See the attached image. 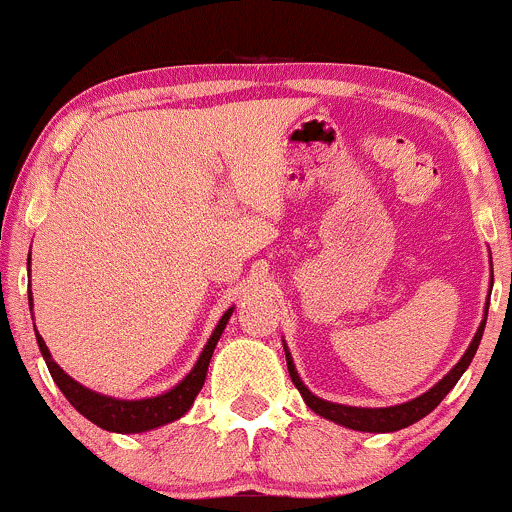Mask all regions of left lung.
Returning a JSON list of instances; mask_svg holds the SVG:
<instances>
[{
    "label": "left lung",
    "instance_id": "left-lung-1",
    "mask_svg": "<svg viewBox=\"0 0 512 512\" xmlns=\"http://www.w3.org/2000/svg\"><path fill=\"white\" fill-rule=\"evenodd\" d=\"M486 315H489V303H486V310H484V320H481L477 334H474L472 344H469V349L464 351V356L457 361V366L450 370L448 375H445L440 383H436L431 387V390L424 392L421 397L411 399V402H404V404H397V407H380V409H366V407H346V404H334V402H327V399H320L315 397L313 392L308 390V387L303 385L301 375L296 373V366H293V358L289 354V349H286L284 344V351H286V366H289V375L293 380V385L298 387V392H301V397L305 399V404H308L310 409L315 411V414H320L322 419H330L334 424L339 426H346V428H354V431H366V433H390V431H399V428H407L411 424H416L419 419H424L426 414H431L433 409L438 407L440 402H443V397L448 395L452 387L457 385V380L462 378V373L467 370L469 363H472L474 354H477L479 349V342H481V334H484V327H486Z\"/></svg>",
    "mask_w": 512,
    "mask_h": 512
}]
</instances>
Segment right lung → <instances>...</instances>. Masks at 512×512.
I'll list each match as a JSON object with an SVG mask.
<instances>
[{"mask_svg": "<svg viewBox=\"0 0 512 512\" xmlns=\"http://www.w3.org/2000/svg\"><path fill=\"white\" fill-rule=\"evenodd\" d=\"M28 264H31V257H28ZM28 303H31L33 308L31 296H28ZM231 315H233V308H228L219 320V325H216L214 332H211L209 342L202 349V354H199L195 368H192L178 385L170 387V390L163 392V395L146 397V399H115V397L101 395V392L88 390V387L76 383L72 375L64 373V370L52 361L48 346H45L38 330H35V339H38L40 354H43L45 363H48L52 380H55L57 387L62 390V395L69 399V404H72L79 414H84L88 421L101 426L103 431L144 433V431H151V428L166 426L170 421L180 419V416L192 407V402H195L199 390H202L204 380H207L211 354H214L216 342L221 339V334L226 330Z\"/></svg>", "mask_w": 512, "mask_h": 512, "instance_id": "1", "label": "right lung"}]
</instances>
